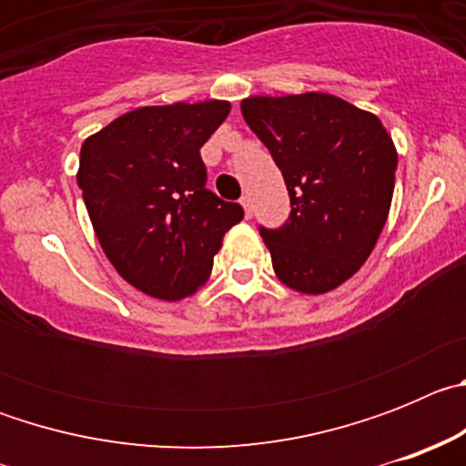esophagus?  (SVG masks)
<instances>
[{
  "mask_svg": "<svg viewBox=\"0 0 466 466\" xmlns=\"http://www.w3.org/2000/svg\"><path fill=\"white\" fill-rule=\"evenodd\" d=\"M240 205H242V209H245V217H247V219H252V212H254L252 198H249V196H242V198H240Z\"/></svg>",
  "mask_w": 466,
  "mask_h": 466,
  "instance_id": "esophagus-1",
  "label": "esophagus"
}]
</instances>
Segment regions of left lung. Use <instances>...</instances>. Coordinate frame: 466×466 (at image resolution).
Segmentation results:
<instances>
[{"mask_svg":"<svg viewBox=\"0 0 466 466\" xmlns=\"http://www.w3.org/2000/svg\"><path fill=\"white\" fill-rule=\"evenodd\" d=\"M240 109L289 191V221L261 228L275 275L299 294H327L380 238L397 172L392 137L376 114L329 93L252 95Z\"/></svg>","mask_w":466,"mask_h":466,"instance_id":"1","label":"left lung"}]
</instances>
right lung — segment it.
I'll list each match as a JSON object with an SVG mask.
<instances>
[{
	"instance_id": "obj_1",
	"label": "right lung",
	"mask_w": 466,
	"mask_h": 466,
	"mask_svg": "<svg viewBox=\"0 0 466 466\" xmlns=\"http://www.w3.org/2000/svg\"><path fill=\"white\" fill-rule=\"evenodd\" d=\"M228 111L226 100L139 106L81 147L76 182L95 236L116 273L142 294H196L226 230L245 214L205 188L200 147Z\"/></svg>"
}]
</instances>
